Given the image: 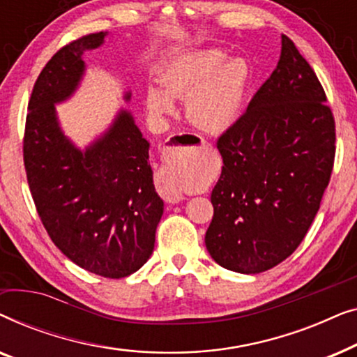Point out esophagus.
Wrapping results in <instances>:
<instances>
[{
  "label": "esophagus",
  "instance_id": "obj_1",
  "mask_svg": "<svg viewBox=\"0 0 357 357\" xmlns=\"http://www.w3.org/2000/svg\"><path fill=\"white\" fill-rule=\"evenodd\" d=\"M204 144V139H198L197 135H192V133H177L172 138V143L170 146L165 148V155L169 154V151L175 148V146H183V144ZM155 187H158V192L160 197H162L165 202L169 203H178L183 199V195L180 192V188L175 187V185L170 182L167 178V175H165L164 169L160 170L158 174V177H155Z\"/></svg>",
  "mask_w": 357,
  "mask_h": 357
}]
</instances>
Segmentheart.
I'll use <instances>...</instances> for the list:
<instances>
[{"instance_id":"obj_1","label":"heart","mask_w":357,"mask_h":357,"mask_svg":"<svg viewBox=\"0 0 357 357\" xmlns=\"http://www.w3.org/2000/svg\"><path fill=\"white\" fill-rule=\"evenodd\" d=\"M222 48H202L183 53L169 63L160 73L166 89L149 86L146 107L151 114H172V97L187 99V115L198 128L226 131L237 123L250 84V66L242 58L229 60ZM172 183L180 188L190 185L182 174H175Z\"/></svg>"}]
</instances>
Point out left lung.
<instances>
[{
	"label": "left lung",
	"instance_id": "left-lung-1",
	"mask_svg": "<svg viewBox=\"0 0 357 357\" xmlns=\"http://www.w3.org/2000/svg\"><path fill=\"white\" fill-rule=\"evenodd\" d=\"M281 38L275 71L218 139L224 165L204 243L214 261L245 275L292 255L333 172V112L294 42Z\"/></svg>",
	"mask_w": 357,
	"mask_h": 357
}]
</instances>
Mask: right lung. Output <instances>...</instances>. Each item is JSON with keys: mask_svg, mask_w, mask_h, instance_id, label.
Listing matches in <instances>:
<instances>
[{"mask_svg": "<svg viewBox=\"0 0 357 357\" xmlns=\"http://www.w3.org/2000/svg\"><path fill=\"white\" fill-rule=\"evenodd\" d=\"M105 36L76 38L43 66L29 100L22 153L29 188L52 242L77 266L119 280L148 261L164 213L149 143L121 110L112 128L82 153L61 133L55 114L56 102L79 84L82 53L102 45Z\"/></svg>", "mask_w": 357, "mask_h": 357, "instance_id": "right-lung-1", "label": "right lung"}]
</instances>
